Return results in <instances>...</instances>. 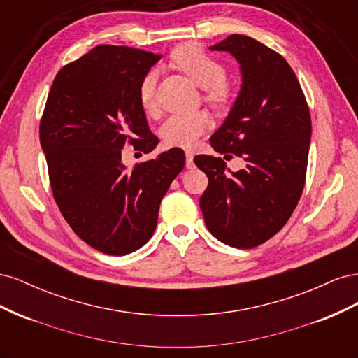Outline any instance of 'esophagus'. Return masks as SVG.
<instances>
[{
    "instance_id": "esophagus-1",
    "label": "esophagus",
    "mask_w": 358,
    "mask_h": 358,
    "mask_svg": "<svg viewBox=\"0 0 358 358\" xmlns=\"http://www.w3.org/2000/svg\"><path fill=\"white\" fill-rule=\"evenodd\" d=\"M185 157H187V162H185L187 169H192V167H194V155H192V152H189V150H187Z\"/></svg>"
}]
</instances>
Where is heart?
Returning <instances> with one entry per match:
<instances>
[{
	"label": "heart",
	"instance_id": "obj_1",
	"mask_svg": "<svg viewBox=\"0 0 358 358\" xmlns=\"http://www.w3.org/2000/svg\"><path fill=\"white\" fill-rule=\"evenodd\" d=\"M171 61L188 78L204 90V100L222 109L230 101L227 86V69L196 43H185L171 52ZM157 71H148L138 85V103L146 115H155ZM210 121L204 112L191 115H173L159 128L161 138L167 146L189 148L208 129Z\"/></svg>",
	"mask_w": 358,
	"mask_h": 358
}]
</instances>
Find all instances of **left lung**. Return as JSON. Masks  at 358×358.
Instances as JSON below:
<instances>
[{"label":"left lung","instance_id":"8db88e82","mask_svg":"<svg viewBox=\"0 0 358 358\" xmlns=\"http://www.w3.org/2000/svg\"><path fill=\"white\" fill-rule=\"evenodd\" d=\"M210 49L230 52L242 71L241 92L210 145L225 158L242 157L246 167L229 175L221 158H194L209 178L200 209L216 239L251 249L282 229L300 200L310 113L297 76L278 52L241 34Z\"/></svg>","mask_w":358,"mask_h":358}]
</instances>
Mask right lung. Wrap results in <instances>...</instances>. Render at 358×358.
I'll return each instance as SVG.
<instances>
[{
  "label": "right lung",
  "mask_w": 358,
  "mask_h": 358,
  "mask_svg": "<svg viewBox=\"0 0 358 358\" xmlns=\"http://www.w3.org/2000/svg\"><path fill=\"white\" fill-rule=\"evenodd\" d=\"M161 55L101 45L64 66L53 79L40 121L50 188L73 231L96 251L127 255L152 237L162 197L185 166L171 148L131 170L127 145L152 152L138 85Z\"/></svg>",
  "instance_id": "obj_1"
}]
</instances>
